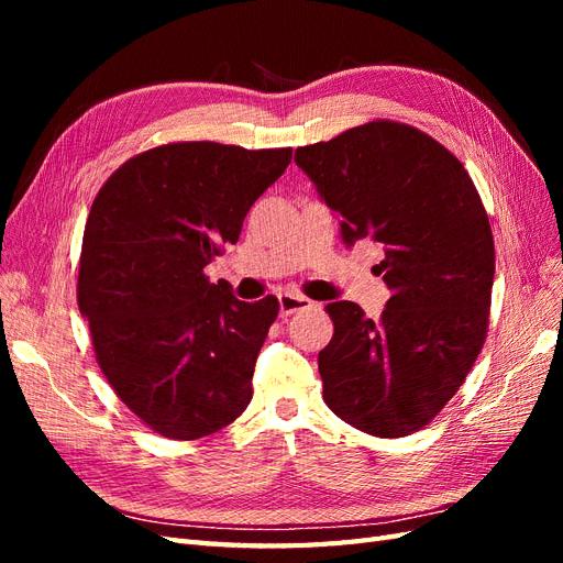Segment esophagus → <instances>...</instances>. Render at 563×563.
Wrapping results in <instances>:
<instances>
[{"mask_svg": "<svg viewBox=\"0 0 563 563\" xmlns=\"http://www.w3.org/2000/svg\"><path fill=\"white\" fill-rule=\"evenodd\" d=\"M305 308H312V300L298 296V294H282L279 296V312L282 317H291L294 312H300Z\"/></svg>", "mask_w": 563, "mask_h": 563, "instance_id": "1", "label": "esophagus"}]
</instances>
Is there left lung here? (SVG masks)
<instances>
[{
  "mask_svg": "<svg viewBox=\"0 0 563 563\" xmlns=\"http://www.w3.org/2000/svg\"><path fill=\"white\" fill-rule=\"evenodd\" d=\"M296 164L338 213L347 246H383L373 272L391 294L378 321L350 300L327 305L323 401L366 434H413L451 401L484 347L496 249L482 197L444 145L389 119L298 147Z\"/></svg>",
  "mask_w": 563,
  "mask_h": 563,
  "instance_id": "obj_1",
  "label": "left lung"
}]
</instances>
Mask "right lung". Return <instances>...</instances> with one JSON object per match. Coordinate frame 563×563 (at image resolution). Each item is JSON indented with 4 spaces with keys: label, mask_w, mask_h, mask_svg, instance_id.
Segmentation results:
<instances>
[{
    "label": "right lung",
    "mask_w": 563,
    "mask_h": 563,
    "mask_svg": "<svg viewBox=\"0 0 563 563\" xmlns=\"http://www.w3.org/2000/svg\"><path fill=\"white\" fill-rule=\"evenodd\" d=\"M291 152L159 145L119 166L91 203L79 312L110 387L162 437L213 434L253 397L255 360L279 300H236L203 267L236 244L253 201Z\"/></svg>",
    "instance_id": "add662e5"
}]
</instances>
